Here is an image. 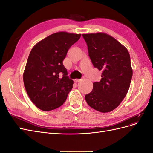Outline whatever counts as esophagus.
Here are the masks:
<instances>
[{"instance_id":"obj_1","label":"esophagus","mask_w":153,"mask_h":153,"mask_svg":"<svg viewBox=\"0 0 153 153\" xmlns=\"http://www.w3.org/2000/svg\"><path fill=\"white\" fill-rule=\"evenodd\" d=\"M81 80H82L81 79H75L74 81H75V82H80Z\"/></svg>"}]
</instances>
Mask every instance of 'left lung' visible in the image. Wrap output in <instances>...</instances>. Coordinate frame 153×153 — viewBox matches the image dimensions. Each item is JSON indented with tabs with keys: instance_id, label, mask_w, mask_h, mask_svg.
I'll return each instance as SVG.
<instances>
[{
	"instance_id": "obj_1",
	"label": "left lung",
	"mask_w": 153,
	"mask_h": 153,
	"mask_svg": "<svg viewBox=\"0 0 153 153\" xmlns=\"http://www.w3.org/2000/svg\"><path fill=\"white\" fill-rule=\"evenodd\" d=\"M82 36L94 67L102 71L101 80L93 83V89L85 96L86 102L98 112H110L121 104L130 86L133 69L129 52L103 32Z\"/></svg>"
}]
</instances>
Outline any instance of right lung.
<instances>
[{
    "label": "right lung",
    "instance_id": "right-lung-1",
    "mask_svg": "<svg viewBox=\"0 0 153 153\" xmlns=\"http://www.w3.org/2000/svg\"><path fill=\"white\" fill-rule=\"evenodd\" d=\"M80 34L58 32L41 40L32 48L23 79L27 93L36 107L50 111L63 105L73 88L62 61Z\"/></svg>",
    "mask_w": 153,
    "mask_h": 153
}]
</instances>
